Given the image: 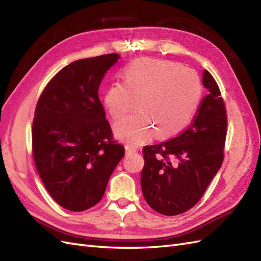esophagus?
<instances>
[{
    "instance_id": "obj_1",
    "label": "esophagus",
    "mask_w": 261,
    "mask_h": 261,
    "mask_svg": "<svg viewBox=\"0 0 261 261\" xmlns=\"http://www.w3.org/2000/svg\"><path fill=\"white\" fill-rule=\"evenodd\" d=\"M137 152V149L132 148V146H129V145H125V153L126 154H133V153Z\"/></svg>"
}]
</instances>
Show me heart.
<instances>
[{"instance_id":"b5f03b06","label":"heart","mask_w":261,"mask_h":261,"mask_svg":"<svg viewBox=\"0 0 261 261\" xmlns=\"http://www.w3.org/2000/svg\"><path fill=\"white\" fill-rule=\"evenodd\" d=\"M202 84L197 73L165 59L140 58L123 70V83L113 82L103 105L113 119L126 115L138 99L139 112L113 125L115 136L131 145L145 143L156 132L161 139L178 135L197 111Z\"/></svg>"}]
</instances>
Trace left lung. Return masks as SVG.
Wrapping results in <instances>:
<instances>
[{
    "mask_svg": "<svg viewBox=\"0 0 261 261\" xmlns=\"http://www.w3.org/2000/svg\"><path fill=\"white\" fill-rule=\"evenodd\" d=\"M204 97L194 121L169 141L143 148L141 189L151 208L174 216L192 208L220 169L224 159L227 117L218 86L203 71ZM176 159L177 162H172Z\"/></svg>",
    "mask_w": 261,
    "mask_h": 261,
    "instance_id": "8db88e82",
    "label": "left lung"
}]
</instances>
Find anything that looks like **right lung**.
<instances>
[{"label":"right lung","mask_w":261,"mask_h":261,"mask_svg":"<svg viewBox=\"0 0 261 261\" xmlns=\"http://www.w3.org/2000/svg\"><path fill=\"white\" fill-rule=\"evenodd\" d=\"M120 55L79 59L59 71L39 97L32 129L36 170L64 208L82 212L102 198L124 155L98 96L99 85Z\"/></svg>","instance_id":"obj_1"}]
</instances>
